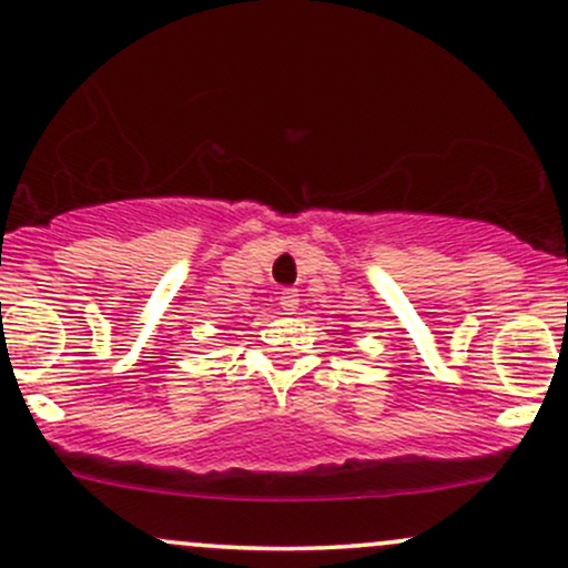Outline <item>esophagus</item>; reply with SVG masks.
Returning a JSON list of instances; mask_svg holds the SVG:
<instances>
[{
    "instance_id": "34e87169",
    "label": "esophagus",
    "mask_w": 568,
    "mask_h": 568,
    "mask_svg": "<svg viewBox=\"0 0 568 568\" xmlns=\"http://www.w3.org/2000/svg\"><path fill=\"white\" fill-rule=\"evenodd\" d=\"M280 306L285 310V315H296L298 310V291L296 288H285L280 293Z\"/></svg>"
}]
</instances>
